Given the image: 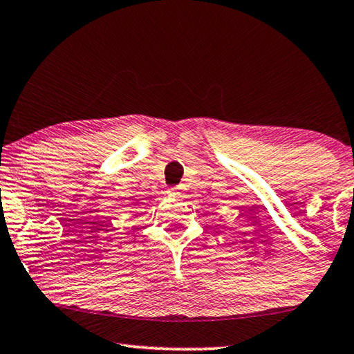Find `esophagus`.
<instances>
[{"instance_id":"obj_1","label":"esophagus","mask_w":354,"mask_h":354,"mask_svg":"<svg viewBox=\"0 0 354 354\" xmlns=\"http://www.w3.org/2000/svg\"><path fill=\"white\" fill-rule=\"evenodd\" d=\"M171 196H182V188L180 187H172L169 188V191H167Z\"/></svg>"}]
</instances>
